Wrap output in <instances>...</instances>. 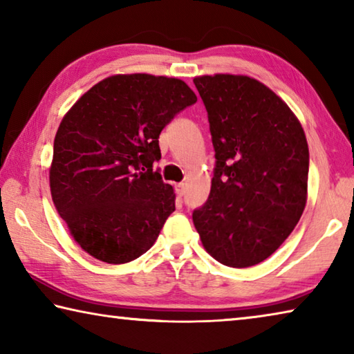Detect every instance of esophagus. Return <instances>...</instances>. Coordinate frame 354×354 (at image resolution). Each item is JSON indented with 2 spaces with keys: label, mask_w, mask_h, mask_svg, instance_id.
Masks as SVG:
<instances>
[{
  "label": "esophagus",
  "mask_w": 354,
  "mask_h": 354,
  "mask_svg": "<svg viewBox=\"0 0 354 354\" xmlns=\"http://www.w3.org/2000/svg\"><path fill=\"white\" fill-rule=\"evenodd\" d=\"M175 192L178 194V196H184V194H185V184L184 183L175 184Z\"/></svg>",
  "instance_id": "1"
}]
</instances>
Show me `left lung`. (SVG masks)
Masks as SVG:
<instances>
[{
  "label": "left lung",
  "instance_id": "1",
  "mask_svg": "<svg viewBox=\"0 0 354 354\" xmlns=\"http://www.w3.org/2000/svg\"><path fill=\"white\" fill-rule=\"evenodd\" d=\"M194 84L217 159L194 225L215 261L256 266L289 237L306 206V136L289 106L253 77L198 76Z\"/></svg>",
  "mask_w": 354,
  "mask_h": 354
}]
</instances>
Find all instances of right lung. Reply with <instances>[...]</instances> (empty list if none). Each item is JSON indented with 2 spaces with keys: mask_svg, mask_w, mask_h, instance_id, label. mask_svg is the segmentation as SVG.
Masks as SVG:
<instances>
[{
  "mask_svg": "<svg viewBox=\"0 0 354 354\" xmlns=\"http://www.w3.org/2000/svg\"><path fill=\"white\" fill-rule=\"evenodd\" d=\"M196 103L181 80L115 75L86 92L55 137L50 187L70 234L88 254L127 263L153 247L175 194L153 165L159 134Z\"/></svg>",
  "mask_w": 354,
  "mask_h": 354,
  "instance_id": "add662e5",
  "label": "right lung"
}]
</instances>
